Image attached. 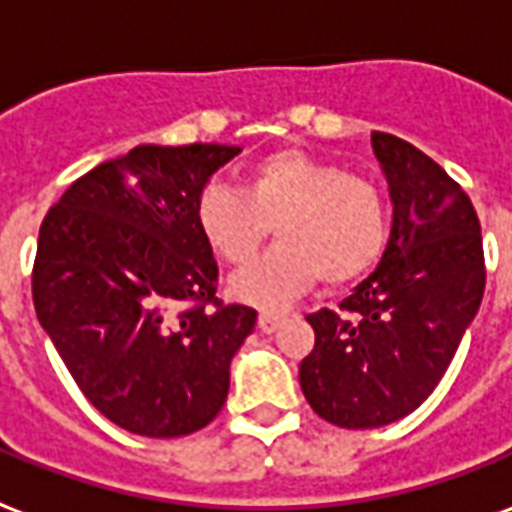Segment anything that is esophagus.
<instances>
[{"instance_id":"obj_1","label":"esophagus","mask_w":512,"mask_h":512,"mask_svg":"<svg viewBox=\"0 0 512 512\" xmlns=\"http://www.w3.org/2000/svg\"><path fill=\"white\" fill-rule=\"evenodd\" d=\"M279 325H282V314L263 312L260 317H257V328H260L263 333H274Z\"/></svg>"}]
</instances>
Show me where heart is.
Masks as SVG:
<instances>
[{"label":"heart","mask_w":512,"mask_h":512,"mask_svg":"<svg viewBox=\"0 0 512 512\" xmlns=\"http://www.w3.org/2000/svg\"><path fill=\"white\" fill-rule=\"evenodd\" d=\"M195 225L227 266H246L274 227L279 246L233 276L230 293L282 309L323 279L347 287L377 268L391 236L388 198L372 176L301 149H279L241 173V189L211 181Z\"/></svg>","instance_id":"b5f03b06"}]
</instances>
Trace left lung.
<instances>
[{"instance_id":"left-lung-1","label":"left lung","mask_w":512,"mask_h":512,"mask_svg":"<svg viewBox=\"0 0 512 512\" xmlns=\"http://www.w3.org/2000/svg\"><path fill=\"white\" fill-rule=\"evenodd\" d=\"M372 146L391 187V241L339 312L306 314L314 350L298 369L312 410L342 429H377L418 410L486 290L480 222L461 184L396 135L372 132Z\"/></svg>"}]
</instances>
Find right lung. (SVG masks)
<instances>
[{
  "label": "right lung",
  "mask_w": 512,
  "mask_h": 512,
  "mask_svg": "<svg viewBox=\"0 0 512 512\" xmlns=\"http://www.w3.org/2000/svg\"><path fill=\"white\" fill-rule=\"evenodd\" d=\"M238 151L135 146L75 179L40 225L37 320L83 396L119 429L184 437L225 404L230 358L257 312L217 298L195 200Z\"/></svg>",
  "instance_id": "right-lung-1"
}]
</instances>
